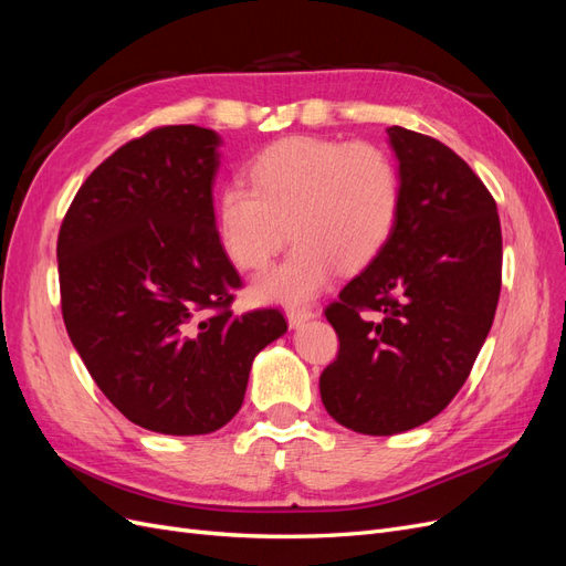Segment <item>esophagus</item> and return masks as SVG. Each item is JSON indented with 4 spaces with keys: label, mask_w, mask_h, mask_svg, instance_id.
<instances>
[{
    "label": "esophagus",
    "mask_w": 566,
    "mask_h": 566,
    "mask_svg": "<svg viewBox=\"0 0 566 566\" xmlns=\"http://www.w3.org/2000/svg\"><path fill=\"white\" fill-rule=\"evenodd\" d=\"M285 316H287V323L293 325V328H297V325H302L304 321L314 318V310H312V306H290Z\"/></svg>",
    "instance_id": "1"
}]
</instances>
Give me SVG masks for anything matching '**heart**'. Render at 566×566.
<instances>
[{"mask_svg":"<svg viewBox=\"0 0 566 566\" xmlns=\"http://www.w3.org/2000/svg\"><path fill=\"white\" fill-rule=\"evenodd\" d=\"M217 200V227L231 262L264 271L295 235V248L256 283L254 295L304 302L339 271L373 264L401 217L403 186L389 150L373 142L290 136L266 146Z\"/></svg>","mask_w":566,"mask_h":566,"instance_id":"heart-1","label":"heart"}]
</instances>
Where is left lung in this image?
Masks as SVG:
<instances>
[{
  "mask_svg": "<svg viewBox=\"0 0 566 566\" xmlns=\"http://www.w3.org/2000/svg\"><path fill=\"white\" fill-rule=\"evenodd\" d=\"M403 186L389 245L325 306L337 333L321 373L328 413L354 432L413 430L465 385L501 295L495 200L472 167L432 136L389 127Z\"/></svg>",
  "mask_w": 566,
  "mask_h": 566,
  "instance_id": "8db88e82",
  "label": "left lung"
}]
</instances>
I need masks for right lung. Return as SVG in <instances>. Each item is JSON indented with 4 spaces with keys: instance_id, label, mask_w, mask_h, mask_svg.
Segmentation results:
<instances>
[{
    "instance_id": "right-lung-1",
    "label": "right lung",
    "mask_w": 566,
    "mask_h": 566,
    "mask_svg": "<svg viewBox=\"0 0 566 566\" xmlns=\"http://www.w3.org/2000/svg\"><path fill=\"white\" fill-rule=\"evenodd\" d=\"M219 136L167 125L119 146L80 186L59 231L65 331L106 399L160 434H208L243 406L281 310L231 312L243 287L219 241Z\"/></svg>"
}]
</instances>
